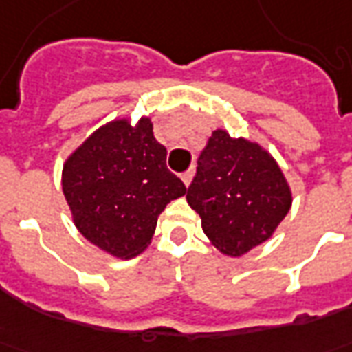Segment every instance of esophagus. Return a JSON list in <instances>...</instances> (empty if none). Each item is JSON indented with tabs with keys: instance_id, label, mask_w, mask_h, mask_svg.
I'll return each instance as SVG.
<instances>
[{
	"instance_id": "1",
	"label": "esophagus",
	"mask_w": 352,
	"mask_h": 352,
	"mask_svg": "<svg viewBox=\"0 0 352 352\" xmlns=\"http://www.w3.org/2000/svg\"><path fill=\"white\" fill-rule=\"evenodd\" d=\"M192 177H194V168H190L188 171H184V173H183V183L186 184V186L192 183Z\"/></svg>"
}]
</instances>
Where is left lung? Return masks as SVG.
<instances>
[{
	"label": "left lung",
	"mask_w": 352,
	"mask_h": 352,
	"mask_svg": "<svg viewBox=\"0 0 352 352\" xmlns=\"http://www.w3.org/2000/svg\"><path fill=\"white\" fill-rule=\"evenodd\" d=\"M186 199L216 248L239 257L274 233L289 212L291 190L267 151L216 130L197 158Z\"/></svg>",
	"instance_id": "left-lung-1"
}]
</instances>
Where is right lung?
I'll return each mask as SVG.
<instances>
[{"instance_id": "obj_1", "label": "right lung", "mask_w": 352, "mask_h": 352, "mask_svg": "<svg viewBox=\"0 0 352 352\" xmlns=\"http://www.w3.org/2000/svg\"><path fill=\"white\" fill-rule=\"evenodd\" d=\"M166 155L147 117L136 126L113 121L96 130L63 166V194L78 231L121 259L147 248L158 214L186 194Z\"/></svg>"}]
</instances>
